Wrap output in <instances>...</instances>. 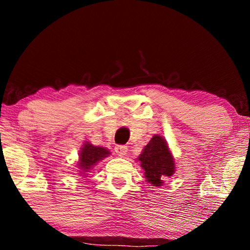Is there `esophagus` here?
<instances>
[{"label":"esophagus","mask_w":250,"mask_h":250,"mask_svg":"<svg viewBox=\"0 0 250 250\" xmlns=\"http://www.w3.org/2000/svg\"><path fill=\"white\" fill-rule=\"evenodd\" d=\"M127 150H128L127 146H116L115 147V151L119 156H125V155L127 154Z\"/></svg>","instance_id":"obj_1"}]
</instances>
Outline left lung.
<instances>
[{
    "label": "left lung",
    "instance_id": "8db88e82",
    "mask_svg": "<svg viewBox=\"0 0 250 250\" xmlns=\"http://www.w3.org/2000/svg\"><path fill=\"white\" fill-rule=\"evenodd\" d=\"M139 161L145 170V177L154 187L162 186L165 177L175 173L174 159L169 151L166 140L160 135H154L140 154Z\"/></svg>",
    "mask_w": 250,
    "mask_h": 250
}]
</instances>
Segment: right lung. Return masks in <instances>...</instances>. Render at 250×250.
Here are the masks:
<instances>
[{
  "label": "right lung",
  "mask_w": 250,
  "mask_h": 250,
  "mask_svg": "<svg viewBox=\"0 0 250 250\" xmlns=\"http://www.w3.org/2000/svg\"><path fill=\"white\" fill-rule=\"evenodd\" d=\"M110 154L108 149L102 147H95L91 143L85 142L83 148H81V153H80V161L77 163L79 168L81 169L80 174L88 175L89 170L93 169L94 166L101 160L107 157Z\"/></svg>",
  "instance_id": "1"
}]
</instances>
